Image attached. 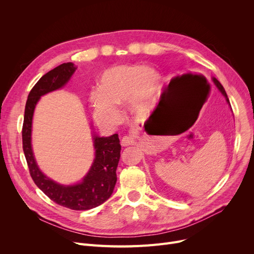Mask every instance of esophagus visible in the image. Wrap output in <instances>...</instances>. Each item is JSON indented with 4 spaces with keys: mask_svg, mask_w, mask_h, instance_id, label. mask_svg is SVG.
<instances>
[{
    "mask_svg": "<svg viewBox=\"0 0 254 254\" xmlns=\"http://www.w3.org/2000/svg\"><path fill=\"white\" fill-rule=\"evenodd\" d=\"M135 144V140L132 139L131 137L129 136H125L123 139H122V145L123 146H129V145H134Z\"/></svg>",
    "mask_w": 254,
    "mask_h": 254,
    "instance_id": "obj_1",
    "label": "esophagus"
}]
</instances>
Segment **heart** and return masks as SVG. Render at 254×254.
<instances>
[{"instance_id": "1", "label": "heart", "mask_w": 254, "mask_h": 254, "mask_svg": "<svg viewBox=\"0 0 254 254\" xmlns=\"http://www.w3.org/2000/svg\"><path fill=\"white\" fill-rule=\"evenodd\" d=\"M158 84V74L141 65L123 64L107 70L101 77L100 88L90 92L96 120L114 126L122 120L118 105L127 102L130 110L141 114L147 109Z\"/></svg>"}]
</instances>
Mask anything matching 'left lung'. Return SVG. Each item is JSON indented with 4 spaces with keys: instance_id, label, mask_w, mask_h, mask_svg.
<instances>
[{
    "instance_id": "8db88e82",
    "label": "left lung",
    "mask_w": 254,
    "mask_h": 254,
    "mask_svg": "<svg viewBox=\"0 0 254 254\" xmlns=\"http://www.w3.org/2000/svg\"><path fill=\"white\" fill-rule=\"evenodd\" d=\"M213 82H214V84L216 85V87L219 89V91L222 93V95L224 96V98H225V100H226V102L228 103H230V101H229V98H228V95H226V92H225V90H224V88H223V86L221 85V83L218 81V80L216 79V78H213Z\"/></svg>"
}]
</instances>
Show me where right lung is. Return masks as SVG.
<instances>
[{
  "label": "right lung",
  "mask_w": 254,
  "mask_h": 254,
  "mask_svg": "<svg viewBox=\"0 0 254 254\" xmlns=\"http://www.w3.org/2000/svg\"><path fill=\"white\" fill-rule=\"evenodd\" d=\"M75 70L76 66L73 63L62 64L40 78L30 91L24 109L22 149L32 179L51 201L72 210H89L107 201L115 188L117 181L116 169L122 149L118 135L99 137L93 134V146L96 149L95 161L82 182L68 186L61 185L47 178L40 171L31 144L32 120L38 101L45 93L63 87L69 81Z\"/></svg>",
  "instance_id": "add662e5"
}]
</instances>
